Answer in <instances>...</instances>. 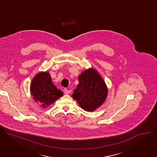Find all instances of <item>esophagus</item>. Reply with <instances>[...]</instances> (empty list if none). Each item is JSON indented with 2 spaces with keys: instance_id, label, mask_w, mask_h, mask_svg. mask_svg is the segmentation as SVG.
Returning a JSON list of instances; mask_svg holds the SVG:
<instances>
[{
  "instance_id": "obj_1",
  "label": "esophagus",
  "mask_w": 157,
  "mask_h": 157,
  "mask_svg": "<svg viewBox=\"0 0 157 157\" xmlns=\"http://www.w3.org/2000/svg\"><path fill=\"white\" fill-rule=\"evenodd\" d=\"M70 93H71V91H70V90H69V89H64V93L65 94H69Z\"/></svg>"
}]
</instances>
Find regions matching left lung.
<instances>
[{
    "label": "left lung",
    "mask_w": 157,
    "mask_h": 157,
    "mask_svg": "<svg viewBox=\"0 0 157 157\" xmlns=\"http://www.w3.org/2000/svg\"><path fill=\"white\" fill-rule=\"evenodd\" d=\"M79 84L72 97L86 111L94 112L105 101L108 89L100 74L94 68H89L78 76Z\"/></svg>",
    "instance_id": "1"
}]
</instances>
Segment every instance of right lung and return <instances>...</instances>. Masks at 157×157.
I'll return each instance as SVG.
<instances>
[{"label": "right lung", "instance_id": "add662e5", "mask_svg": "<svg viewBox=\"0 0 157 157\" xmlns=\"http://www.w3.org/2000/svg\"><path fill=\"white\" fill-rule=\"evenodd\" d=\"M30 93L33 99L44 109L63 95V93L53 83L48 71H41L33 77L30 84Z\"/></svg>", "mask_w": 157, "mask_h": 157}]
</instances>
